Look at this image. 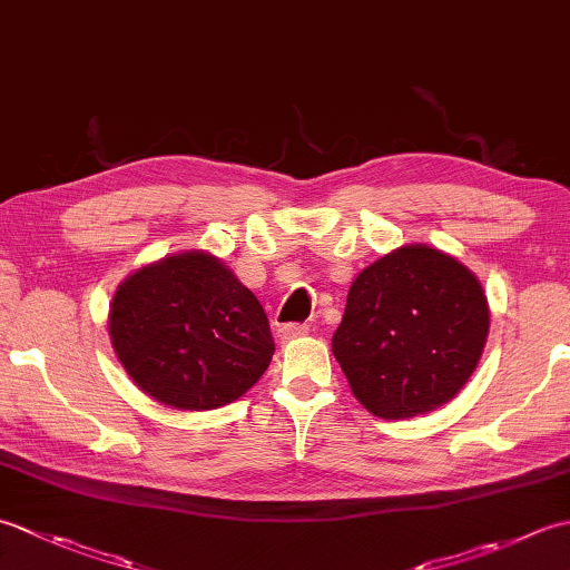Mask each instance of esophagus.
I'll return each instance as SVG.
<instances>
[{"mask_svg": "<svg viewBox=\"0 0 570 570\" xmlns=\"http://www.w3.org/2000/svg\"><path fill=\"white\" fill-rule=\"evenodd\" d=\"M311 328L306 323H286V325H282V328L276 331V337L278 341H294V337H301V335H306Z\"/></svg>", "mask_w": 570, "mask_h": 570, "instance_id": "obj_1", "label": "esophagus"}]
</instances>
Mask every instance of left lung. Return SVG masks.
Returning <instances> with one entry per match:
<instances>
[{
	"mask_svg": "<svg viewBox=\"0 0 570 570\" xmlns=\"http://www.w3.org/2000/svg\"><path fill=\"white\" fill-rule=\"evenodd\" d=\"M488 331L490 308L475 274L439 249L411 245L360 272L333 355L374 416L411 419L463 390Z\"/></svg>",
	"mask_w": 570,
	"mask_h": 570,
	"instance_id": "8db88e82",
	"label": "left lung"
}]
</instances>
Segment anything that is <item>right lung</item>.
Masks as SVG:
<instances>
[{"label": "right lung", "mask_w": 570, "mask_h": 570, "mask_svg": "<svg viewBox=\"0 0 570 570\" xmlns=\"http://www.w3.org/2000/svg\"><path fill=\"white\" fill-rule=\"evenodd\" d=\"M110 335L137 386L188 411L235 402L274 355L257 296L203 252L166 257L125 278L110 306Z\"/></svg>", "instance_id": "add662e5"}]
</instances>
